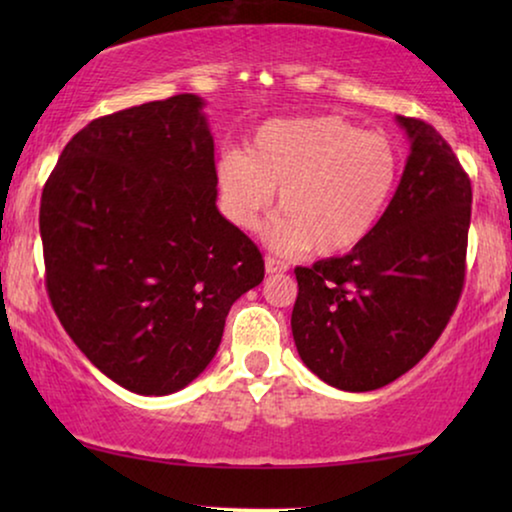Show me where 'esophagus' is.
Here are the masks:
<instances>
[{"instance_id": "34e87169", "label": "esophagus", "mask_w": 512, "mask_h": 512, "mask_svg": "<svg viewBox=\"0 0 512 512\" xmlns=\"http://www.w3.org/2000/svg\"><path fill=\"white\" fill-rule=\"evenodd\" d=\"M286 270H289V265H286L284 261H279V258H275V256L265 258V272H268V275H282V272H286Z\"/></svg>"}]
</instances>
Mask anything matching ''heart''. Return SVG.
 Instances as JSON below:
<instances>
[{"label":"heart","instance_id":"1","mask_svg":"<svg viewBox=\"0 0 512 512\" xmlns=\"http://www.w3.org/2000/svg\"><path fill=\"white\" fill-rule=\"evenodd\" d=\"M398 170L389 137L342 116H307L263 123L247 151L223 153L216 181L235 226L261 228L279 191L282 214L268 230L272 247L338 256L359 247L382 221Z\"/></svg>","mask_w":512,"mask_h":512}]
</instances>
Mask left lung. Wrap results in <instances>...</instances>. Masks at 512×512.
Here are the masks:
<instances>
[{
    "label": "left lung",
    "instance_id": "8db88e82",
    "mask_svg": "<svg viewBox=\"0 0 512 512\" xmlns=\"http://www.w3.org/2000/svg\"><path fill=\"white\" fill-rule=\"evenodd\" d=\"M396 121L410 156L382 221L349 254L296 268L298 354L342 391L380 389L417 366L464 289L471 179L433 125Z\"/></svg>",
    "mask_w": 512,
    "mask_h": 512
}]
</instances>
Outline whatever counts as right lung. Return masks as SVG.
Here are the masks:
<instances>
[{
	"label": "right lung",
	"instance_id": "1",
	"mask_svg": "<svg viewBox=\"0 0 512 512\" xmlns=\"http://www.w3.org/2000/svg\"><path fill=\"white\" fill-rule=\"evenodd\" d=\"M202 107L184 93L95 118L41 193L53 310L97 370L142 396L191 384L230 305L265 275L256 244L216 209Z\"/></svg>",
	"mask_w": 512,
	"mask_h": 512
}]
</instances>
